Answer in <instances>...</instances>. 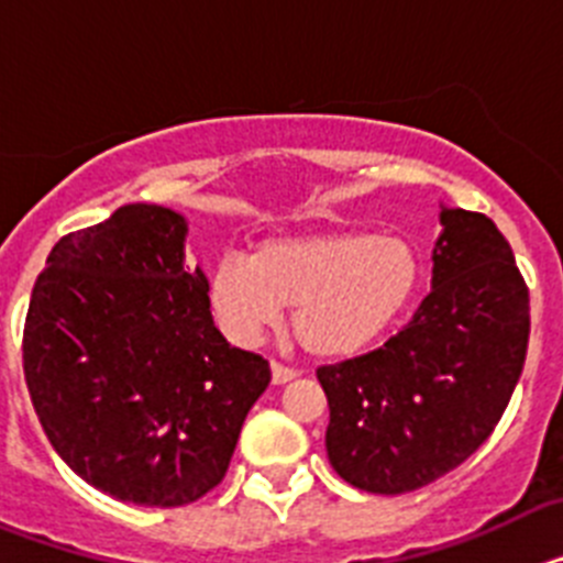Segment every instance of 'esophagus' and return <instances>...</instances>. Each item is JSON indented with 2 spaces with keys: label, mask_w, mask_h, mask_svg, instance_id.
I'll list each match as a JSON object with an SVG mask.
<instances>
[{
  "label": "esophagus",
  "mask_w": 563,
  "mask_h": 563,
  "mask_svg": "<svg viewBox=\"0 0 563 563\" xmlns=\"http://www.w3.org/2000/svg\"><path fill=\"white\" fill-rule=\"evenodd\" d=\"M271 372H273V383H276V386H285V383L296 380L298 377V372L290 369V366H285V363H273Z\"/></svg>",
  "instance_id": "obj_1"
}]
</instances>
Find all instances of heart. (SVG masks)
<instances>
[{
  "label": "heart",
  "mask_w": 563,
  "mask_h": 563,
  "mask_svg": "<svg viewBox=\"0 0 563 563\" xmlns=\"http://www.w3.org/2000/svg\"><path fill=\"white\" fill-rule=\"evenodd\" d=\"M422 262L409 239L330 231L273 236L251 258L208 273V307L231 341L256 343L290 307V332L310 355L341 361L380 341L415 301Z\"/></svg>",
  "instance_id": "obj_1"
}]
</instances>
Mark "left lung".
I'll return each instance as SVG.
<instances>
[{
  "label": "left lung",
  "mask_w": 563,
  "mask_h": 563,
  "mask_svg": "<svg viewBox=\"0 0 563 563\" xmlns=\"http://www.w3.org/2000/svg\"><path fill=\"white\" fill-rule=\"evenodd\" d=\"M431 292L397 335L316 372L341 479L397 496L440 479L490 437L525 369L530 292L485 213L445 208Z\"/></svg>",
  "instance_id": "8db88e82"
}]
</instances>
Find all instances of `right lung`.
I'll list each match as a JSON object with an SVG mask.
<instances>
[{
	"instance_id": "obj_1",
	"label": "right lung",
	"mask_w": 563,
	"mask_h": 563,
	"mask_svg": "<svg viewBox=\"0 0 563 563\" xmlns=\"http://www.w3.org/2000/svg\"><path fill=\"white\" fill-rule=\"evenodd\" d=\"M186 233V217L146 202L67 233L24 321L44 434L84 482L132 505H191L220 485L271 383L265 357L213 327Z\"/></svg>"
}]
</instances>
